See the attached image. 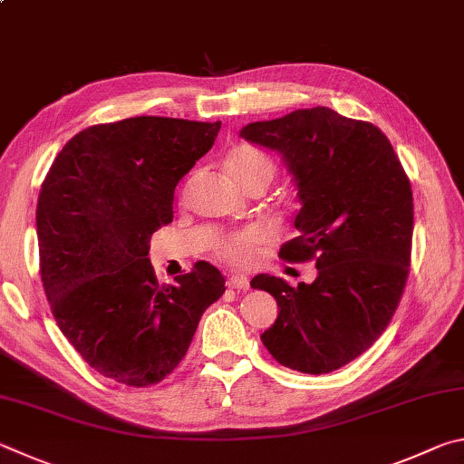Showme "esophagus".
I'll return each instance as SVG.
<instances>
[{"label":"esophagus","mask_w":464,"mask_h":464,"mask_svg":"<svg viewBox=\"0 0 464 464\" xmlns=\"http://www.w3.org/2000/svg\"><path fill=\"white\" fill-rule=\"evenodd\" d=\"M227 287L237 291H246L250 287V281L246 275H232V277L227 279Z\"/></svg>","instance_id":"34e87169"}]
</instances>
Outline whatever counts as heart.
<instances>
[{
    "mask_svg": "<svg viewBox=\"0 0 464 464\" xmlns=\"http://www.w3.org/2000/svg\"><path fill=\"white\" fill-rule=\"evenodd\" d=\"M226 170L234 181H237L242 189L255 185V183H265L269 181L275 175V162L265 154L263 150L255 149V146L248 144H238L226 154ZM271 240V230H266L265 226H250L246 230L227 234L222 240L218 242L216 255L222 261L237 265V266H248L255 261L258 250H261L266 242Z\"/></svg>",
    "mask_w": 464,
    "mask_h": 464,
    "instance_id": "b5f03b06",
    "label": "heart"
}]
</instances>
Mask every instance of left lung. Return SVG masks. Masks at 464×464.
I'll list each match as a JSON object with an SVG mask.
<instances>
[{
  "label": "left lung",
  "mask_w": 464,
  "mask_h": 464,
  "mask_svg": "<svg viewBox=\"0 0 464 464\" xmlns=\"http://www.w3.org/2000/svg\"><path fill=\"white\" fill-rule=\"evenodd\" d=\"M240 136L287 160L302 209L299 237L279 256L318 269L310 285L271 275L250 281L279 305L263 344L283 367L336 371L372 346L401 302L413 237L410 177L375 124L322 105L255 121Z\"/></svg>",
  "instance_id": "left-lung-1"
}]
</instances>
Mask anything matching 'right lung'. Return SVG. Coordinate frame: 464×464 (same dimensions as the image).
<instances>
[{
  "label": "right lung",
  "instance_id": "add662e5",
  "mask_svg": "<svg viewBox=\"0 0 464 464\" xmlns=\"http://www.w3.org/2000/svg\"><path fill=\"white\" fill-rule=\"evenodd\" d=\"M219 128L159 116L89 126L43 181L36 232L46 299L81 359L118 383H160L226 291L206 261L159 285L149 258L152 234L173 219L177 183Z\"/></svg>",
  "mask_w": 464,
  "mask_h": 464
}]
</instances>
